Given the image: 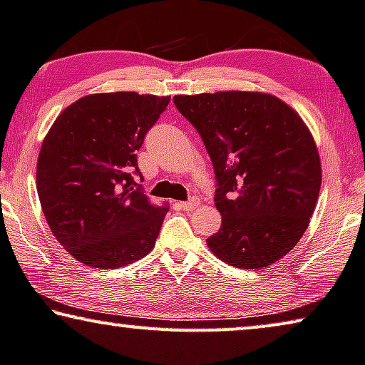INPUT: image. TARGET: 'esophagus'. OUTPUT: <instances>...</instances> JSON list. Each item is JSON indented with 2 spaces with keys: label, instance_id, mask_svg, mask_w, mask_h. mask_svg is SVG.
<instances>
[{
  "label": "esophagus",
  "instance_id": "esophagus-1",
  "mask_svg": "<svg viewBox=\"0 0 365 365\" xmlns=\"http://www.w3.org/2000/svg\"><path fill=\"white\" fill-rule=\"evenodd\" d=\"M198 205H200L198 198H190V200L182 201V203H180V206L185 211H193L195 208H198Z\"/></svg>",
  "mask_w": 365,
  "mask_h": 365
}]
</instances>
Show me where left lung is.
<instances>
[{
  "label": "left lung",
  "instance_id": "8db88e82",
  "mask_svg": "<svg viewBox=\"0 0 365 365\" xmlns=\"http://www.w3.org/2000/svg\"><path fill=\"white\" fill-rule=\"evenodd\" d=\"M215 168L220 231L206 239L222 262L260 269L295 247L322 187L318 149L302 118L254 91L177 95Z\"/></svg>",
  "mask_w": 365,
  "mask_h": 365
}]
</instances>
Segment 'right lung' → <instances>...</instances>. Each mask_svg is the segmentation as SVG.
Returning a JSON list of instances; mask_svg holds the SVG:
<instances>
[{"label": "right lung", "mask_w": 365, "mask_h": 365, "mask_svg": "<svg viewBox=\"0 0 365 365\" xmlns=\"http://www.w3.org/2000/svg\"><path fill=\"white\" fill-rule=\"evenodd\" d=\"M170 96L134 91L80 98L43 139L37 193L53 236L81 264L118 269L154 247L168 208L135 183L138 150Z\"/></svg>", "instance_id": "right-lung-1"}]
</instances>
